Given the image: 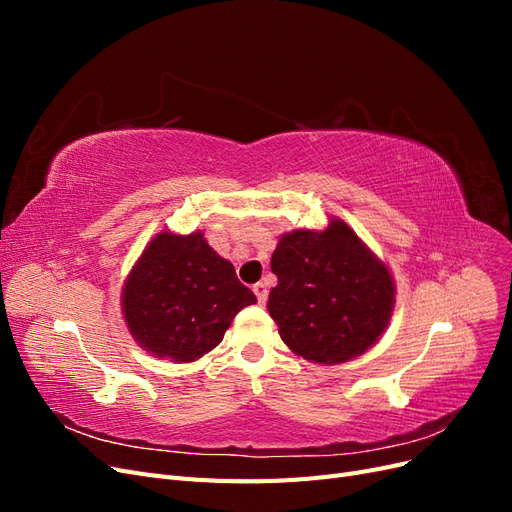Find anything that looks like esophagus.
Segmentation results:
<instances>
[{
  "label": "esophagus",
  "instance_id": "1",
  "mask_svg": "<svg viewBox=\"0 0 512 512\" xmlns=\"http://www.w3.org/2000/svg\"><path fill=\"white\" fill-rule=\"evenodd\" d=\"M254 294H256V299H258V303L262 305L267 301V297H269V290H267V284H262V282H258V284H254Z\"/></svg>",
  "mask_w": 512,
  "mask_h": 512
}]
</instances>
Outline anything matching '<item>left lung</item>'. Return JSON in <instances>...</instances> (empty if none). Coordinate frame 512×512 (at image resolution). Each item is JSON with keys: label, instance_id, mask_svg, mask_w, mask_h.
<instances>
[{"label": "left lung", "instance_id": "obj_1", "mask_svg": "<svg viewBox=\"0 0 512 512\" xmlns=\"http://www.w3.org/2000/svg\"><path fill=\"white\" fill-rule=\"evenodd\" d=\"M271 271L277 286L267 309L284 344L307 361H350L374 346L391 320L393 277L342 220L322 232H288Z\"/></svg>", "mask_w": 512, "mask_h": 512}]
</instances>
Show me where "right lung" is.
<instances>
[{"mask_svg":"<svg viewBox=\"0 0 512 512\" xmlns=\"http://www.w3.org/2000/svg\"><path fill=\"white\" fill-rule=\"evenodd\" d=\"M123 318L134 339L160 359L190 363L218 346L254 292L215 254L203 232H160L123 286Z\"/></svg>","mask_w":512,"mask_h":512,"instance_id":"obj_1","label":"right lung"}]
</instances>
